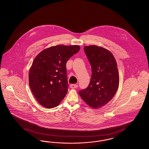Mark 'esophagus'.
<instances>
[{"mask_svg":"<svg viewBox=\"0 0 149 149\" xmlns=\"http://www.w3.org/2000/svg\"><path fill=\"white\" fill-rule=\"evenodd\" d=\"M78 85L77 84H71L70 85V87L71 89H74V88H78Z\"/></svg>","mask_w":149,"mask_h":149,"instance_id":"34e87169","label":"esophagus"}]
</instances>
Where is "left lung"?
Returning <instances> with one entry per match:
<instances>
[{
  "label": "left lung",
  "instance_id": "obj_1",
  "mask_svg": "<svg viewBox=\"0 0 149 149\" xmlns=\"http://www.w3.org/2000/svg\"><path fill=\"white\" fill-rule=\"evenodd\" d=\"M85 54L91 65L92 78L88 86L79 92L91 107L104 106L113 98L119 85L117 65L112 54L96 45L86 46Z\"/></svg>",
  "mask_w": 149,
  "mask_h": 149
}]
</instances>
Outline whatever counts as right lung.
<instances>
[{
	"label": "right lung",
	"instance_id": "add662e5",
	"mask_svg": "<svg viewBox=\"0 0 149 149\" xmlns=\"http://www.w3.org/2000/svg\"><path fill=\"white\" fill-rule=\"evenodd\" d=\"M80 50L78 45H57L42 51L33 60L29 72V85L43 107L52 108L68 92L66 64Z\"/></svg>",
	"mask_w": 149,
	"mask_h": 149
}]
</instances>
